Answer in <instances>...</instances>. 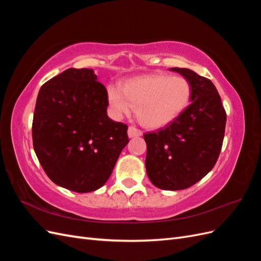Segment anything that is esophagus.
<instances>
[{
  "instance_id": "1",
  "label": "esophagus",
  "mask_w": 261,
  "mask_h": 261,
  "mask_svg": "<svg viewBox=\"0 0 261 261\" xmlns=\"http://www.w3.org/2000/svg\"><path fill=\"white\" fill-rule=\"evenodd\" d=\"M127 134H128L129 138H134V137H139V136L143 135V132L138 129V128H136V127H134V126H129Z\"/></svg>"
}]
</instances>
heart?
I'll use <instances>...</instances> for the list:
<instances>
[{
	"instance_id": "obj_1",
	"label": "heart",
	"mask_w": 261,
	"mask_h": 261,
	"mask_svg": "<svg viewBox=\"0 0 261 261\" xmlns=\"http://www.w3.org/2000/svg\"><path fill=\"white\" fill-rule=\"evenodd\" d=\"M192 87L180 76L150 74L125 81L122 87L110 85L108 103L112 115L127 116L136 107L140 123L148 128H161L183 113L189 105Z\"/></svg>"
}]
</instances>
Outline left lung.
Wrapping results in <instances>:
<instances>
[{"instance_id": "obj_1", "label": "left lung", "mask_w": 261, "mask_h": 261, "mask_svg": "<svg viewBox=\"0 0 261 261\" xmlns=\"http://www.w3.org/2000/svg\"><path fill=\"white\" fill-rule=\"evenodd\" d=\"M170 70L191 84L192 103L165 127L145 134L146 170L155 187L180 191L196 184L215 167L222 148L226 113L208 78L188 68Z\"/></svg>"}]
</instances>
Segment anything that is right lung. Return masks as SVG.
<instances>
[{
  "label": "right lung",
  "mask_w": 261,
  "mask_h": 261,
  "mask_svg": "<svg viewBox=\"0 0 261 261\" xmlns=\"http://www.w3.org/2000/svg\"><path fill=\"white\" fill-rule=\"evenodd\" d=\"M90 68H68L39 90L34 149L46 175L76 193L103 186L123 148L127 125L108 116L106 87Z\"/></svg>",
  "instance_id": "right-lung-1"
}]
</instances>
